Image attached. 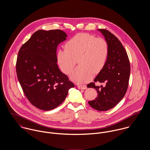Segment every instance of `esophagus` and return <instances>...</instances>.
<instances>
[{
	"instance_id": "obj_1",
	"label": "esophagus",
	"mask_w": 150,
	"mask_h": 150,
	"mask_svg": "<svg viewBox=\"0 0 150 150\" xmlns=\"http://www.w3.org/2000/svg\"><path fill=\"white\" fill-rule=\"evenodd\" d=\"M78 88H79L80 89H86L87 88L86 85H79L77 86Z\"/></svg>"
}]
</instances>
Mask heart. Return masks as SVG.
<instances>
[{
	"mask_svg": "<svg viewBox=\"0 0 150 150\" xmlns=\"http://www.w3.org/2000/svg\"><path fill=\"white\" fill-rule=\"evenodd\" d=\"M108 54L109 46L105 39L80 33L67 42L65 49L58 50L56 57L60 69L67 75L71 73L77 61L79 66L73 71L71 79L81 84L103 69Z\"/></svg>",
	"mask_w": 150,
	"mask_h": 150,
	"instance_id": "b5f03b06",
	"label": "heart"
}]
</instances>
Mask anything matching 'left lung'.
<instances>
[{
  "label": "left lung",
  "instance_id": "1",
  "mask_svg": "<svg viewBox=\"0 0 150 150\" xmlns=\"http://www.w3.org/2000/svg\"><path fill=\"white\" fill-rule=\"evenodd\" d=\"M105 36L109 46V54L103 69L87 85L96 89L97 97L89 101V105L98 111H107L115 107L125 96L129 84L130 66L128 56L118 38L106 29H98ZM105 82V87L96 86L95 83Z\"/></svg>",
  "mask_w": 150,
  "mask_h": 150
}]
</instances>
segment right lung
<instances>
[{
	"label": "right lung",
	"mask_w": 150,
	"mask_h": 150,
	"mask_svg": "<svg viewBox=\"0 0 150 150\" xmlns=\"http://www.w3.org/2000/svg\"><path fill=\"white\" fill-rule=\"evenodd\" d=\"M66 37L61 30H39L18 52L16 71L19 83L29 101L40 110L58 107L69 89L74 87L57 64V47Z\"/></svg>",
	"instance_id": "right-lung-1"
}]
</instances>
